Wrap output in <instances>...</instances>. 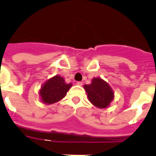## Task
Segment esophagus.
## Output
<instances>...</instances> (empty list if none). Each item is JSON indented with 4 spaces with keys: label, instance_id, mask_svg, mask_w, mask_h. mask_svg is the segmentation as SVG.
I'll list each match as a JSON object with an SVG mask.
<instances>
[{
    "label": "esophagus",
    "instance_id": "obj_1",
    "mask_svg": "<svg viewBox=\"0 0 156 156\" xmlns=\"http://www.w3.org/2000/svg\"><path fill=\"white\" fill-rule=\"evenodd\" d=\"M77 85H79V86H82L83 85V82H81V81H78V82L76 83Z\"/></svg>",
    "mask_w": 156,
    "mask_h": 156
}]
</instances>
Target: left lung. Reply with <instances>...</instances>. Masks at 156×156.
Segmentation results:
<instances>
[{
  "mask_svg": "<svg viewBox=\"0 0 156 156\" xmlns=\"http://www.w3.org/2000/svg\"><path fill=\"white\" fill-rule=\"evenodd\" d=\"M83 87L89 101L98 108H107L114 98L113 90L108 83L101 78H94L90 84L84 85Z\"/></svg>",
  "mask_w": 156,
  "mask_h": 156,
  "instance_id": "obj_1",
  "label": "left lung"
}]
</instances>
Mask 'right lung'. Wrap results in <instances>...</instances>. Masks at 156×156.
Wrapping results in <instances>:
<instances>
[{
	"label": "right lung",
	"instance_id": "right-lung-1",
	"mask_svg": "<svg viewBox=\"0 0 156 156\" xmlns=\"http://www.w3.org/2000/svg\"><path fill=\"white\" fill-rule=\"evenodd\" d=\"M72 85L66 83L60 76H55L48 80L40 90L42 102L50 105L59 101L66 96Z\"/></svg>",
	"mask_w": 156,
	"mask_h": 156
}]
</instances>
